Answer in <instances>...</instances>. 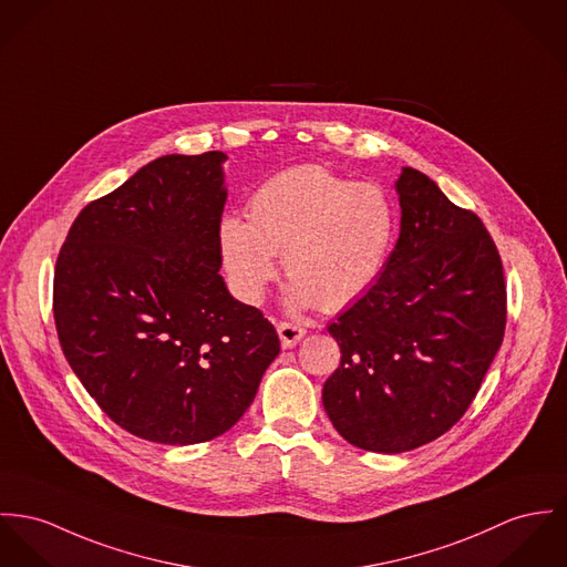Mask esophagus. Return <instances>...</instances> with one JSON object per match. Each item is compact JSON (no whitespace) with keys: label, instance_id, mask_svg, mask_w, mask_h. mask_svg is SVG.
<instances>
[{"label":"esophagus","instance_id":"esophagus-1","mask_svg":"<svg viewBox=\"0 0 567 567\" xmlns=\"http://www.w3.org/2000/svg\"><path fill=\"white\" fill-rule=\"evenodd\" d=\"M278 337H280V343L282 348L289 349L293 346H298L306 337V330L298 323H289V321H280L278 326Z\"/></svg>","mask_w":567,"mask_h":567}]
</instances>
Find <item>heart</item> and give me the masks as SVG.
<instances>
[{
  "label": "heart",
  "instance_id": "heart-1",
  "mask_svg": "<svg viewBox=\"0 0 567 567\" xmlns=\"http://www.w3.org/2000/svg\"><path fill=\"white\" fill-rule=\"evenodd\" d=\"M246 219H221L219 252L233 289L259 305L282 255L293 306L337 310L362 298L384 274L396 237L386 192L321 168L271 176L248 200Z\"/></svg>",
  "mask_w": 567,
  "mask_h": 567
}]
</instances>
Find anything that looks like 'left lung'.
<instances>
[{"mask_svg":"<svg viewBox=\"0 0 567 567\" xmlns=\"http://www.w3.org/2000/svg\"><path fill=\"white\" fill-rule=\"evenodd\" d=\"M401 233L380 280L328 326L341 367L323 408L349 444L403 453L471 408L505 337L503 261L480 216L414 168L396 181Z\"/></svg>","mask_w":567,"mask_h":567,"instance_id":"8db88e82","label":"left lung"}]
</instances>
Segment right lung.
Masks as SVG:
<instances>
[{"mask_svg": "<svg viewBox=\"0 0 567 567\" xmlns=\"http://www.w3.org/2000/svg\"><path fill=\"white\" fill-rule=\"evenodd\" d=\"M226 155H166L92 200L53 274L62 351L130 434L196 444L250 408L280 351L276 328L219 276Z\"/></svg>", "mask_w": 567, "mask_h": 567, "instance_id": "obj_1", "label": "right lung"}]
</instances>
